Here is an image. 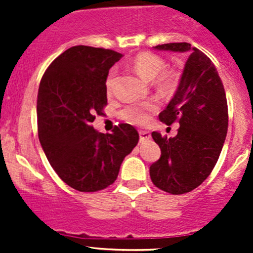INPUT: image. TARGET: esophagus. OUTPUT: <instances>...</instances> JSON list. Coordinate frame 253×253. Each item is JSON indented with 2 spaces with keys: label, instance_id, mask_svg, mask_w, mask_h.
Returning <instances> with one entry per match:
<instances>
[{
  "label": "esophagus",
  "instance_id": "1",
  "mask_svg": "<svg viewBox=\"0 0 253 253\" xmlns=\"http://www.w3.org/2000/svg\"><path fill=\"white\" fill-rule=\"evenodd\" d=\"M139 139H141V142L148 141V139H150V133L148 131H143V129H141V131H139Z\"/></svg>",
  "mask_w": 253,
  "mask_h": 253
}]
</instances>
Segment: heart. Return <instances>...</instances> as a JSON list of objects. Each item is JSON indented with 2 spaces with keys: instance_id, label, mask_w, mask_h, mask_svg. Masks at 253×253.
<instances>
[{
  "instance_id": "heart-1",
  "label": "heart",
  "mask_w": 253,
  "mask_h": 253,
  "mask_svg": "<svg viewBox=\"0 0 253 253\" xmlns=\"http://www.w3.org/2000/svg\"><path fill=\"white\" fill-rule=\"evenodd\" d=\"M132 67L136 71L137 75L145 81H155L158 89L162 91H170L174 86V76L171 73H163L165 68V62L159 57L150 52L138 53L132 61ZM112 76L114 72H110L106 79V88L110 89L112 84ZM157 110V105L153 101H141L127 105L121 111V117L128 124L141 126L149 120L150 115Z\"/></svg>"
}]
</instances>
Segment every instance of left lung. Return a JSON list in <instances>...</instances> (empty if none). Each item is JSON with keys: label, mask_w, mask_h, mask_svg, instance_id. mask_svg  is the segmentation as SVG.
Instances as JSON below:
<instances>
[{"label": "left lung", "mask_w": 253, "mask_h": 253, "mask_svg": "<svg viewBox=\"0 0 253 253\" xmlns=\"http://www.w3.org/2000/svg\"><path fill=\"white\" fill-rule=\"evenodd\" d=\"M159 51L187 52L178 86L160 121L180 124L175 137L152 133L162 155L150 167V178L171 195L190 192L208 177L219 159L228 132V104L215 66L188 42L154 46Z\"/></svg>", "instance_id": "8db88e82"}]
</instances>
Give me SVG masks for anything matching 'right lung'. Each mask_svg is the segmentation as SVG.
<instances>
[{"mask_svg":"<svg viewBox=\"0 0 253 253\" xmlns=\"http://www.w3.org/2000/svg\"><path fill=\"white\" fill-rule=\"evenodd\" d=\"M121 57L106 48L70 47L52 61L40 82V144L61 180L81 192H95L114 183L125 157L138 143V132L128 124L106 134L91 126L108 103L109 70Z\"/></svg>","mask_w":253,"mask_h":253,"instance_id":"right-lung-1","label":"right lung"}]
</instances>
